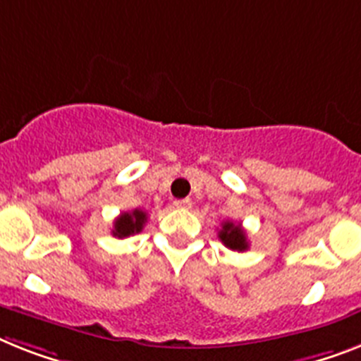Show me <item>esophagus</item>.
I'll return each mask as SVG.
<instances>
[{"mask_svg": "<svg viewBox=\"0 0 361 361\" xmlns=\"http://www.w3.org/2000/svg\"><path fill=\"white\" fill-rule=\"evenodd\" d=\"M192 199H178V201H175V207L177 208H184V210H188V208H192Z\"/></svg>", "mask_w": 361, "mask_h": 361, "instance_id": "1", "label": "esophagus"}]
</instances>
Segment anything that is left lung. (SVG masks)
Segmentation results:
<instances>
[{
    "mask_svg": "<svg viewBox=\"0 0 361 361\" xmlns=\"http://www.w3.org/2000/svg\"><path fill=\"white\" fill-rule=\"evenodd\" d=\"M219 240L223 241V245L228 247L231 251H247L249 249V243H247V234L245 231L241 228L240 223L234 221H225L223 223L221 231L217 232Z\"/></svg>",
    "mask_w": 361,
    "mask_h": 361,
    "instance_id": "left-lung-1",
    "label": "left lung"
}]
</instances>
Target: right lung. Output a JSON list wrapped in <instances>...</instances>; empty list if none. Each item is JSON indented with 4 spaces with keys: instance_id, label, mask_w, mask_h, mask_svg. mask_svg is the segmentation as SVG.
I'll use <instances>...</instances> for the list:
<instances>
[{
    "instance_id": "right-lung-1",
    "label": "right lung",
    "mask_w": 361,
    "mask_h": 361,
    "mask_svg": "<svg viewBox=\"0 0 361 361\" xmlns=\"http://www.w3.org/2000/svg\"><path fill=\"white\" fill-rule=\"evenodd\" d=\"M145 221H147V214L144 210H133V212H123L114 221V228H112V236L116 238H127L133 234H138L144 228Z\"/></svg>"
}]
</instances>
